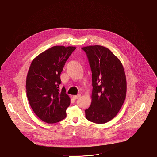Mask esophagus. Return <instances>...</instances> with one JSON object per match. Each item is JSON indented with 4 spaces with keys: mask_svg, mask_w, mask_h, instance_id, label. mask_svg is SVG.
I'll return each instance as SVG.
<instances>
[{
    "mask_svg": "<svg viewBox=\"0 0 157 157\" xmlns=\"http://www.w3.org/2000/svg\"><path fill=\"white\" fill-rule=\"evenodd\" d=\"M81 94H78V95H77V96H73V98L74 100H76V99H78V98L81 97Z\"/></svg>",
    "mask_w": 157,
    "mask_h": 157,
    "instance_id": "obj_1",
    "label": "esophagus"
}]
</instances>
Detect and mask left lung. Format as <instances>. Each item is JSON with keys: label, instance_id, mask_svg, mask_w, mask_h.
Segmentation results:
<instances>
[{"label": "left lung", "instance_id": "8db88e82", "mask_svg": "<svg viewBox=\"0 0 157 157\" xmlns=\"http://www.w3.org/2000/svg\"><path fill=\"white\" fill-rule=\"evenodd\" d=\"M92 72V101L85 117L96 124L112 120L126 96L127 82L120 60L108 48L94 45L83 47Z\"/></svg>", "mask_w": 157, "mask_h": 157}]
</instances>
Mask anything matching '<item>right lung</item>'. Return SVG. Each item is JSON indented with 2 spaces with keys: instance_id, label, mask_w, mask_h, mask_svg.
<instances>
[{
  "instance_id": "1",
  "label": "right lung",
  "mask_w": 157,
  "mask_h": 157,
  "mask_svg": "<svg viewBox=\"0 0 157 157\" xmlns=\"http://www.w3.org/2000/svg\"><path fill=\"white\" fill-rule=\"evenodd\" d=\"M74 47L54 46L38 55L32 61L26 78L29 104L43 121L54 124L66 117L71 103L66 89H59L60 74Z\"/></svg>"
}]
</instances>
